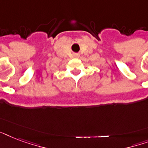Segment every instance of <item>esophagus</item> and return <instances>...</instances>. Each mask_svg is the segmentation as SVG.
I'll return each mask as SVG.
<instances>
[{
  "label": "esophagus",
  "mask_w": 148,
  "mask_h": 148,
  "mask_svg": "<svg viewBox=\"0 0 148 148\" xmlns=\"http://www.w3.org/2000/svg\"><path fill=\"white\" fill-rule=\"evenodd\" d=\"M74 58H79V54L78 53H74Z\"/></svg>",
  "instance_id": "34e87169"
}]
</instances>
